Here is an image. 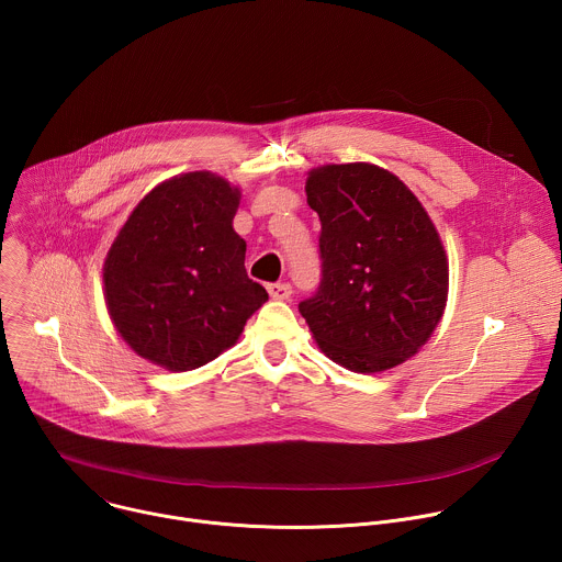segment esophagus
Masks as SVG:
<instances>
[{"mask_svg":"<svg viewBox=\"0 0 562 562\" xmlns=\"http://www.w3.org/2000/svg\"><path fill=\"white\" fill-rule=\"evenodd\" d=\"M267 291H269V295H271L273 300H289L291 293H293V289H291L289 282H271V284L267 286Z\"/></svg>","mask_w":562,"mask_h":562,"instance_id":"esophagus-1","label":"esophagus"}]
</instances>
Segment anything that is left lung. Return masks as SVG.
<instances>
[{"instance_id": "obj_1", "label": "left lung", "mask_w": 562, "mask_h": 562, "mask_svg": "<svg viewBox=\"0 0 562 562\" xmlns=\"http://www.w3.org/2000/svg\"><path fill=\"white\" fill-rule=\"evenodd\" d=\"M323 278L297 304L334 362L375 373L412 358L438 327L449 289L440 235L393 173L356 162L313 169Z\"/></svg>"}]
</instances>
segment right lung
<instances>
[{"label":"right lung","mask_w":562,"mask_h":562,"mask_svg":"<svg viewBox=\"0 0 562 562\" xmlns=\"http://www.w3.org/2000/svg\"><path fill=\"white\" fill-rule=\"evenodd\" d=\"M237 204L226 180L195 171L155 187L128 215L104 262V295L137 356L198 369L233 347L269 300L247 276Z\"/></svg>","instance_id":"add662e5"}]
</instances>
